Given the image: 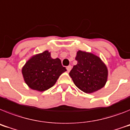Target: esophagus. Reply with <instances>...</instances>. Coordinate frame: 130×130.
<instances>
[{"label":"esophagus","mask_w":130,"mask_h":130,"mask_svg":"<svg viewBox=\"0 0 130 130\" xmlns=\"http://www.w3.org/2000/svg\"><path fill=\"white\" fill-rule=\"evenodd\" d=\"M66 69H67L68 72H69L71 70V69H72V66H67V68H66Z\"/></svg>","instance_id":"34e87169"}]
</instances>
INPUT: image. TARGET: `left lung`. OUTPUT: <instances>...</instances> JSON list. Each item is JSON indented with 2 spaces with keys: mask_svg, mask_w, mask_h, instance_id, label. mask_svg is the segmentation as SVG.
I'll list each match as a JSON object with an SVG mask.
<instances>
[{
  "mask_svg": "<svg viewBox=\"0 0 130 130\" xmlns=\"http://www.w3.org/2000/svg\"><path fill=\"white\" fill-rule=\"evenodd\" d=\"M74 66L69 74L74 84L82 91L91 93L105 86L108 77V70L99 57L79 51Z\"/></svg>",
  "mask_w": 130,
  "mask_h": 130,
  "instance_id": "obj_1",
  "label": "left lung"
}]
</instances>
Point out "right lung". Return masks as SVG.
Segmentation results:
<instances>
[{"label":"right lung","instance_id":"1","mask_svg":"<svg viewBox=\"0 0 130 130\" xmlns=\"http://www.w3.org/2000/svg\"><path fill=\"white\" fill-rule=\"evenodd\" d=\"M66 71L59 58L53 59L45 51L33 56L22 68L24 80L33 90L44 91L55 84L61 74Z\"/></svg>","mask_w":130,"mask_h":130}]
</instances>
